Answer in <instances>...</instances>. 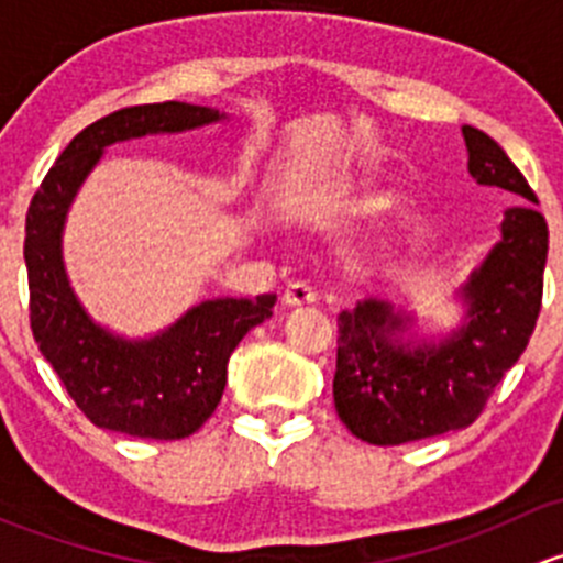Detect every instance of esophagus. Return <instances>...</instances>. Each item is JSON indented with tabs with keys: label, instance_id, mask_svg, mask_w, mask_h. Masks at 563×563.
Returning <instances> with one entry per match:
<instances>
[{
	"label": "esophagus",
	"instance_id": "obj_1",
	"mask_svg": "<svg viewBox=\"0 0 563 563\" xmlns=\"http://www.w3.org/2000/svg\"><path fill=\"white\" fill-rule=\"evenodd\" d=\"M283 302L288 305V308H302V305H313L316 302V291L310 283H291V286L283 291Z\"/></svg>",
	"mask_w": 563,
	"mask_h": 563
}]
</instances>
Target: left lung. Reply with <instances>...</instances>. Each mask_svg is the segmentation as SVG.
Wrapping results in <instances>:
<instances>
[{
  "mask_svg": "<svg viewBox=\"0 0 563 563\" xmlns=\"http://www.w3.org/2000/svg\"><path fill=\"white\" fill-rule=\"evenodd\" d=\"M468 174L518 198L501 240L460 288L465 316L439 343L408 338L413 318L382 299L338 316L334 408L356 439L397 446L468 428L520 360L542 308L548 223L526 176L487 133L463 124Z\"/></svg>",
  "mask_w": 563,
  "mask_h": 563,
  "instance_id": "1",
  "label": "left lung"
}]
</instances>
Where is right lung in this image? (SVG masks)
Wrapping results in <instances>:
<instances>
[{"label":"right lung","instance_id":"1","mask_svg":"<svg viewBox=\"0 0 563 563\" xmlns=\"http://www.w3.org/2000/svg\"><path fill=\"white\" fill-rule=\"evenodd\" d=\"M220 119L225 113L214 108L176 100L108 113L65 146L26 212L32 334L67 395L103 430L155 441L196 433L223 397L234 349L277 302L275 294L207 299L161 334L128 340L95 323L67 280L62 261L67 209L106 146L152 133H185Z\"/></svg>","mask_w":563,"mask_h":563}]
</instances>
